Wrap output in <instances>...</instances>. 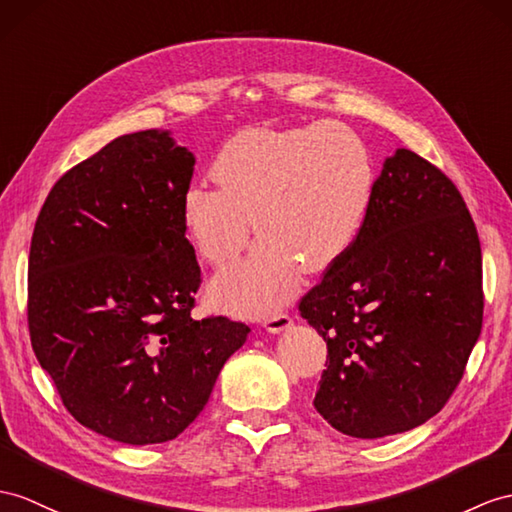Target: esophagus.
<instances>
[{"mask_svg": "<svg viewBox=\"0 0 512 512\" xmlns=\"http://www.w3.org/2000/svg\"><path fill=\"white\" fill-rule=\"evenodd\" d=\"M291 323H293V319H291V315H286V313H276V315H269V317L263 319V326L269 332H282V330L289 328Z\"/></svg>", "mask_w": 512, "mask_h": 512, "instance_id": "34e87169", "label": "esophagus"}]
</instances>
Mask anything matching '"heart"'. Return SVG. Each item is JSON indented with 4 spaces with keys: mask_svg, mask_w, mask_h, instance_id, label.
<instances>
[{
    "mask_svg": "<svg viewBox=\"0 0 512 512\" xmlns=\"http://www.w3.org/2000/svg\"><path fill=\"white\" fill-rule=\"evenodd\" d=\"M219 186L195 182L184 195V226L208 265L228 267L252 236L245 263L213 282L215 304L265 315L295 295L302 265L317 273L350 252L363 228L373 167L363 139L343 123L289 130L256 128L215 158Z\"/></svg>",
    "mask_w": 512,
    "mask_h": 512,
    "instance_id": "b5f03b06",
    "label": "heart"
}]
</instances>
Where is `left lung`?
<instances>
[{
  "instance_id": "1",
  "label": "left lung",
  "mask_w": 512,
  "mask_h": 512,
  "mask_svg": "<svg viewBox=\"0 0 512 512\" xmlns=\"http://www.w3.org/2000/svg\"><path fill=\"white\" fill-rule=\"evenodd\" d=\"M482 313V249L463 195L397 149L356 243L299 299L328 345L319 415L356 439L421 426L463 380Z\"/></svg>"
}]
</instances>
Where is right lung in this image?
<instances>
[{"label": "right lung", "mask_w": 512, "mask_h": 512, "mask_svg": "<svg viewBox=\"0 0 512 512\" xmlns=\"http://www.w3.org/2000/svg\"><path fill=\"white\" fill-rule=\"evenodd\" d=\"M193 165L167 132L123 134L71 167L34 223L32 350L76 421L119 443L176 439L249 334L191 315L202 284L184 236Z\"/></svg>", "instance_id": "obj_1"}]
</instances>
